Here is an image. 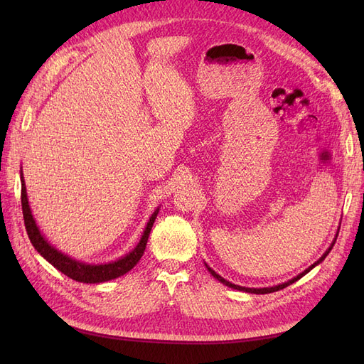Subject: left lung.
<instances>
[{"label":"left lung","mask_w":364,"mask_h":364,"mask_svg":"<svg viewBox=\"0 0 364 364\" xmlns=\"http://www.w3.org/2000/svg\"><path fill=\"white\" fill-rule=\"evenodd\" d=\"M334 243H336V241H334ZM334 243L331 245V247H329L325 253H323V255L321 257V258H318L314 264H313V266L311 267H308L305 272H302L301 274H297V277L296 278H293L291 281H289V282H284V284H279V285H274V287H270V289H246V287H240V285H235V284H232V282H229V281H226L225 278H222V277H220V274H217L211 267H208V270L209 272H211V274H213V277L215 278V279H218L220 282H223L225 285H228V287H230V289H235V290H241V291H247V293H257V294H266V293H273V291H278V290H282V289H285V287H289V285L290 284H293V282H296L297 279H301L302 277H304V274L305 273H308V272H310L313 267H316L317 266V264L318 262H322L325 258H326V255H328V253H329V250H331L333 249V246H334Z\"/></svg>","instance_id":"1"}]
</instances>
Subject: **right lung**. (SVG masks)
I'll list each match as a JSON object with an SVG mask.
<instances>
[{
  "label": "right lung",
  "mask_w": 364,
  "mask_h": 364,
  "mask_svg": "<svg viewBox=\"0 0 364 364\" xmlns=\"http://www.w3.org/2000/svg\"><path fill=\"white\" fill-rule=\"evenodd\" d=\"M21 206H23V215H24V225H26L27 235L31 241V245L35 246V249L50 264H53V266L56 267L59 272L67 274L68 278H71L74 281H79V282H86V284H97V282H105L109 279H114V278H118V277H121V274H124L129 270L134 269L136 266V262L141 259L142 253H144V250H146V245H147L151 226H153V223H155V218L158 215V209H156L155 214L150 217V222L147 223V228L144 230V234H142L138 246L132 250L129 255L123 257L121 259H117L114 262H109V264L91 266V264H83V262H79L75 259H71L67 255H63L62 252L54 249L48 243V241L41 235V230L38 229L35 220H33L31 211H30L23 174H21Z\"/></svg>",
  "instance_id": "add662e5"
}]
</instances>
